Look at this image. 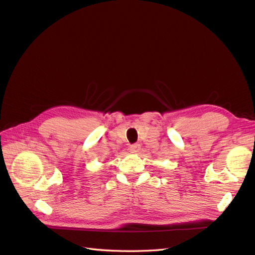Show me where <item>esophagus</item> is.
Returning <instances> with one entry per match:
<instances>
[{
    "label": "esophagus",
    "instance_id": "esophagus-1",
    "mask_svg": "<svg viewBox=\"0 0 255 255\" xmlns=\"http://www.w3.org/2000/svg\"><path fill=\"white\" fill-rule=\"evenodd\" d=\"M139 149H140V146L138 145V144H133V145H131L130 147H129V150L132 153H137V152H139Z\"/></svg>",
    "mask_w": 255,
    "mask_h": 255
}]
</instances>
